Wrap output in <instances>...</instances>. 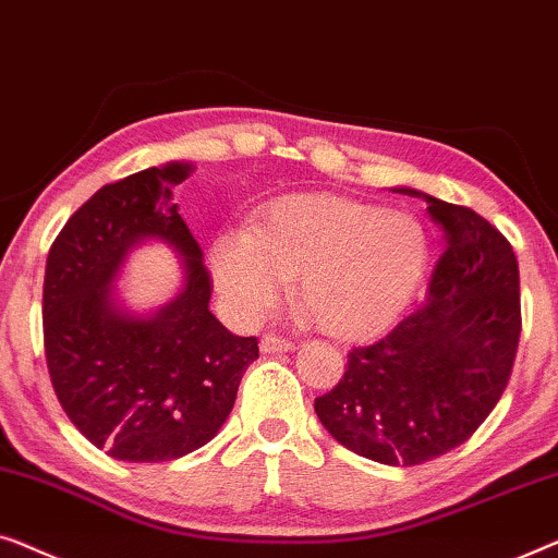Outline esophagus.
I'll return each instance as SVG.
<instances>
[{"instance_id": "34e87169", "label": "esophagus", "mask_w": 558, "mask_h": 558, "mask_svg": "<svg viewBox=\"0 0 558 558\" xmlns=\"http://www.w3.org/2000/svg\"><path fill=\"white\" fill-rule=\"evenodd\" d=\"M260 349H263V354H278V351H293L295 343L288 341V339H282V336L268 333V336H263Z\"/></svg>"}]
</instances>
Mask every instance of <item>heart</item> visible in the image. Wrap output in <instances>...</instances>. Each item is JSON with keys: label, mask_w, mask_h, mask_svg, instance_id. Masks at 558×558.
<instances>
[{"label": "heart", "mask_w": 558, "mask_h": 558, "mask_svg": "<svg viewBox=\"0 0 558 558\" xmlns=\"http://www.w3.org/2000/svg\"><path fill=\"white\" fill-rule=\"evenodd\" d=\"M429 260L417 217L343 197H293L247 232L211 247L219 295L240 318H260L288 280L326 333L368 339L412 301Z\"/></svg>", "instance_id": "heart-1"}]
</instances>
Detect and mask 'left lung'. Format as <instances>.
Masks as SVG:
<instances>
[{
    "instance_id": "1",
    "label": "left lung",
    "mask_w": 558,
    "mask_h": 558,
    "mask_svg": "<svg viewBox=\"0 0 558 558\" xmlns=\"http://www.w3.org/2000/svg\"><path fill=\"white\" fill-rule=\"evenodd\" d=\"M445 253L425 303L387 336L351 349L316 414L333 439L381 465H422L483 425L511 379L521 339L515 253L477 211L420 190Z\"/></svg>"
}]
</instances>
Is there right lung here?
<instances>
[{
    "instance_id": "obj_1",
    "label": "right lung",
    "mask_w": 558,
    "mask_h": 558,
    "mask_svg": "<svg viewBox=\"0 0 558 558\" xmlns=\"http://www.w3.org/2000/svg\"><path fill=\"white\" fill-rule=\"evenodd\" d=\"M192 163L171 161L106 184L68 219L45 268L43 331L52 389L68 420L116 460H177L207 445L230 417L255 336L211 316L202 250L171 186ZM144 239L183 255L185 286L148 317L125 312L112 282Z\"/></svg>"
}]
</instances>
